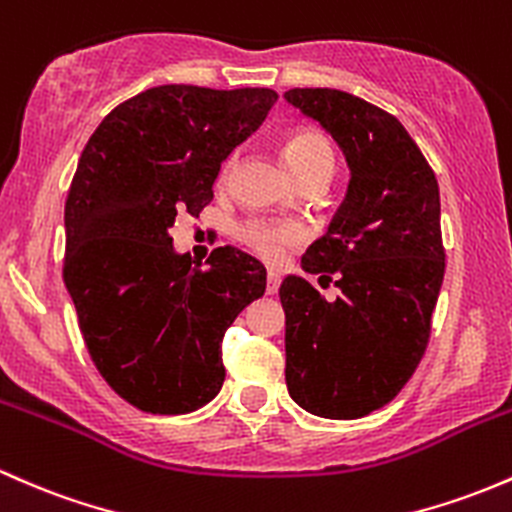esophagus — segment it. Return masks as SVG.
<instances>
[{"mask_svg":"<svg viewBox=\"0 0 512 512\" xmlns=\"http://www.w3.org/2000/svg\"><path fill=\"white\" fill-rule=\"evenodd\" d=\"M278 288H280V276H278L276 271H268V276H266V293L268 295H276Z\"/></svg>","mask_w":512,"mask_h":512,"instance_id":"34e87169","label":"esophagus"}]
</instances>
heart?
<instances>
[{
	"instance_id": "obj_1",
	"label": "heart",
	"mask_w": 512,
	"mask_h": 512,
	"mask_svg": "<svg viewBox=\"0 0 512 512\" xmlns=\"http://www.w3.org/2000/svg\"><path fill=\"white\" fill-rule=\"evenodd\" d=\"M283 158L288 163L290 173L298 178L300 185L305 183H329V178L337 170V156L329 144L327 136L317 129H298L285 139ZM232 168V161L224 168V175ZM239 239L261 256L263 261L278 263L285 251L300 246L305 234L295 222H278V219H249L239 227Z\"/></svg>"
}]
</instances>
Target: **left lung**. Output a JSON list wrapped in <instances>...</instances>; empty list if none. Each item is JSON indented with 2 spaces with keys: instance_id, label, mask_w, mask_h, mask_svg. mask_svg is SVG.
Listing matches in <instances>:
<instances>
[{
  "instance_id": "left-lung-1",
  "label": "left lung",
  "mask_w": 512,
  "mask_h": 512,
  "mask_svg": "<svg viewBox=\"0 0 512 512\" xmlns=\"http://www.w3.org/2000/svg\"><path fill=\"white\" fill-rule=\"evenodd\" d=\"M285 100L332 134L351 168L327 234L302 256L342 295L327 302L298 276L280 285L285 383L312 415L356 420L400 393L430 342L444 278L439 185L405 126L376 104L329 87H295Z\"/></svg>"
}]
</instances>
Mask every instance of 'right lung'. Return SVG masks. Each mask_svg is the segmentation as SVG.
I'll use <instances>...</instances> for the list:
<instances>
[{"label": "right lung", "instance_id": "add662e5", "mask_svg": "<svg viewBox=\"0 0 512 512\" xmlns=\"http://www.w3.org/2000/svg\"><path fill=\"white\" fill-rule=\"evenodd\" d=\"M268 87L161 85L114 107L65 200L63 280L87 351L117 395L185 415L224 383L222 339L266 290L254 256L219 246L200 268L168 229L212 202L222 161L266 119Z\"/></svg>", "mask_w": 512, "mask_h": 512}]
</instances>
